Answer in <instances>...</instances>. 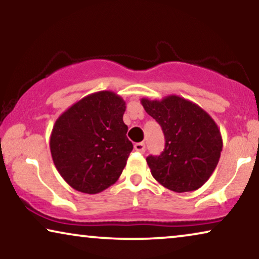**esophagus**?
Wrapping results in <instances>:
<instances>
[{
	"instance_id": "34e87169",
	"label": "esophagus",
	"mask_w": 259,
	"mask_h": 259,
	"mask_svg": "<svg viewBox=\"0 0 259 259\" xmlns=\"http://www.w3.org/2000/svg\"><path fill=\"white\" fill-rule=\"evenodd\" d=\"M134 150L137 152H140V153H144L145 150H146V146H145V143H137L134 145Z\"/></svg>"
}]
</instances>
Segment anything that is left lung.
<instances>
[{
  "label": "left lung",
  "instance_id": "left-lung-1",
  "mask_svg": "<svg viewBox=\"0 0 259 259\" xmlns=\"http://www.w3.org/2000/svg\"><path fill=\"white\" fill-rule=\"evenodd\" d=\"M148 115L161 126L165 150L146 158L152 176L175 192H191L204 185L217 167L223 139L217 123L200 106L178 95L161 100L141 99Z\"/></svg>",
  "mask_w": 259,
  "mask_h": 259
}]
</instances>
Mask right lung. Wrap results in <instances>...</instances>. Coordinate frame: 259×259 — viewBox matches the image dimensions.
I'll return each instance as SVG.
<instances>
[{"instance_id": "add662e5", "label": "right lung", "mask_w": 259, "mask_h": 259, "mask_svg": "<svg viewBox=\"0 0 259 259\" xmlns=\"http://www.w3.org/2000/svg\"><path fill=\"white\" fill-rule=\"evenodd\" d=\"M126 102L114 92L84 97L62 113L51 134V153L60 176L74 190L95 194L113 185L133 145L122 116Z\"/></svg>"}]
</instances>
